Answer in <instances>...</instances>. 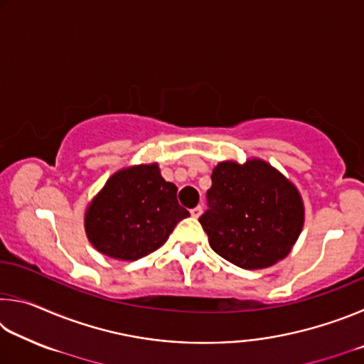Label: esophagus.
Returning <instances> with one entry per match:
<instances>
[{"label": "esophagus", "instance_id": "obj_1", "mask_svg": "<svg viewBox=\"0 0 364 364\" xmlns=\"http://www.w3.org/2000/svg\"><path fill=\"white\" fill-rule=\"evenodd\" d=\"M191 215H193L194 218H199L200 215H202V207L197 205V207H194V208H191Z\"/></svg>", "mask_w": 364, "mask_h": 364}]
</instances>
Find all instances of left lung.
<instances>
[{"instance_id": "obj_1", "label": "left lung", "mask_w": 364, "mask_h": 364, "mask_svg": "<svg viewBox=\"0 0 364 364\" xmlns=\"http://www.w3.org/2000/svg\"><path fill=\"white\" fill-rule=\"evenodd\" d=\"M200 225L210 247L244 269L268 268L289 255L304 228L297 188L260 159L220 162Z\"/></svg>"}]
</instances>
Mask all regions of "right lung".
Segmentation results:
<instances>
[{
  "label": "right lung",
  "mask_w": 364,
  "mask_h": 364,
  "mask_svg": "<svg viewBox=\"0 0 364 364\" xmlns=\"http://www.w3.org/2000/svg\"><path fill=\"white\" fill-rule=\"evenodd\" d=\"M178 188L159 165H134L109 178L85 213V230L96 250L133 262L159 249L178 221L189 217L178 204Z\"/></svg>",
  "instance_id": "obj_1"
}]
</instances>
